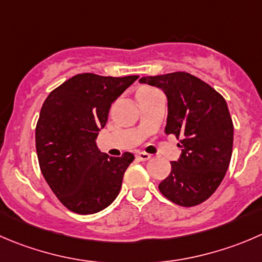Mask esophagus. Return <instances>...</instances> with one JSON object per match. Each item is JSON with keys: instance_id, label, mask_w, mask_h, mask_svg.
<instances>
[{"instance_id": "34e87169", "label": "esophagus", "mask_w": 262, "mask_h": 262, "mask_svg": "<svg viewBox=\"0 0 262 262\" xmlns=\"http://www.w3.org/2000/svg\"><path fill=\"white\" fill-rule=\"evenodd\" d=\"M137 159H138L139 161H148V160L151 159V155L146 154V152H138V154H137Z\"/></svg>"}]
</instances>
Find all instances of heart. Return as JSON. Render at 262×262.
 Segmentation results:
<instances>
[{"instance_id": "b5f03b06", "label": "heart", "mask_w": 262, "mask_h": 262, "mask_svg": "<svg viewBox=\"0 0 262 262\" xmlns=\"http://www.w3.org/2000/svg\"><path fill=\"white\" fill-rule=\"evenodd\" d=\"M152 90H147V88H144V90H141V91H138V93H137V96H139V95H144V93H148V92H151Z\"/></svg>"}]
</instances>
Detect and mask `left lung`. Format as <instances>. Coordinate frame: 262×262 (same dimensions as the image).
Masks as SVG:
<instances>
[{"mask_svg":"<svg viewBox=\"0 0 262 262\" xmlns=\"http://www.w3.org/2000/svg\"><path fill=\"white\" fill-rule=\"evenodd\" d=\"M141 83L166 93L165 134L179 139L182 155L159 184L169 201L183 207L202 204L224 179L233 151V121L224 97L200 78L185 72L149 75Z\"/></svg>","mask_w":262,"mask_h":262,"instance_id":"8db88e82","label":"left lung"}]
</instances>
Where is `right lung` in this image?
Listing matches in <instances>:
<instances>
[{
    "mask_svg": "<svg viewBox=\"0 0 262 262\" xmlns=\"http://www.w3.org/2000/svg\"><path fill=\"white\" fill-rule=\"evenodd\" d=\"M137 78L78 74L43 102L35 126L38 162L47 184L70 211L96 214L120 192L134 155L108 157L98 151L96 137L107 123L111 103Z\"/></svg>",
    "mask_w": 262,
    "mask_h": 262,
    "instance_id": "obj_1",
    "label": "right lung"
}]
</instances>
